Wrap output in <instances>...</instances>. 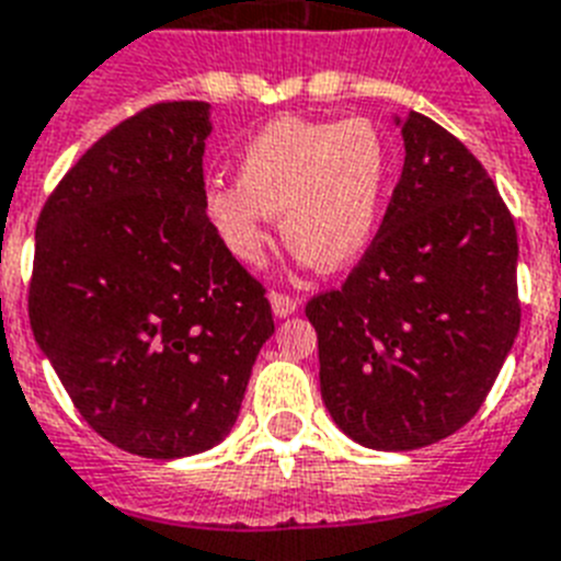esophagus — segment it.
<instances>
[{"instance_id": "34e87169", "label": "esophagus", "mask_w": 561, "mask_h": 561, "mask_svg": "<svg viewBox=\"0 0 561 561\" xmlns=\"http://www.w3.org/2000/svg\"><path fill=\"white\" fill-rule=\"evenodd\" d=\"M270 304H272V312H275L277 318H286V314H291L295 309H298V298H291V295H286V291H272Z\"/></svg>"}]
</instances>
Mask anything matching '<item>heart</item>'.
Instances as JSON below:
<instances>
[{
	"label": "heart",
	"mask_w": 561,
	"mask_h": 561,
	"mask_svg": "<svg viewBox=\"0 0 561 561\" xmlns=\"http://www.w3.org/2000/svg\"><path fill=\"white\" fill-rule=\"evenodd\" d=\"M390 183V148L367 117H277L243 146L238 183L206 192V215L238 261L261 263L270 217L286 247L341 270L369 247Z\"/></svg>",
	"instance_id": "heart-1"
}]
</instances>
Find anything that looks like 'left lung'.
Instances as JSON below:
<instances>
[{
	"instance_id": "1",
	"label": "left lung",
	"mask_w": 561,
	"mask_h": 561,
	"mask_svg": "<svg viewBox=\"0 0 561 561\" xmlns=\"http://www.w3.org/2000/svg\"><path fill=\"white\" fill-rule=\"evenodd\" d=\"M401 137L378 234L344 284L307 304L323 404L373 450H419L465 427L522 321L519 240L496 183L419 111Z\"/></svg>"
}]
</instances>
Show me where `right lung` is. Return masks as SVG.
<instances>
[{"label": "right lung", "instance_id": "right-lung-1", "mask_svg": "<svg viewBox=\"0 0 561 561\" xmlns=\"http://www.w3.org/2000/svg\"><path fill=\"white\" fill-rule=\"evenodd\" d=\"M208 131V103L148 105L88 148L36 220V344L82 419L134 456L224 442L275 332L266 289L206 215Z\"/></svg>", "mask_w": 561, "mask_h": 561}]
</instances>
